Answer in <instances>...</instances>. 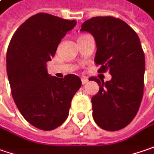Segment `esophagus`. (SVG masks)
<instances>
[{
  "mask_svg": "<svg viewBox=\"0 0 154 154\" xmlns=\"http://www.w3.org/2000/svg\"><path fill=\"white\" fill-rule=\"evenodd\" d=\"M88 79L87 78H81V83H82V85H84V84H86L87 82H88Z\"/></svg>",
  "mask_w": 154,
  "mask_h": 154,
  "instance_id": "esophagus-1",
  "label": "esophagus"
}]
</instances>
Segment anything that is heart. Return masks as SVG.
I'll list each match as a JSON object with an SVG mask.
<instances>
[{"mask_svg":"<svg viewBox=\"0 0 154 154\" xmlns=\"http://www.w3.org/2000/svg\"><path fill=\"white\" fill-rule=\"evenodd\" d=\"M84 36H85V35H81V36H80V37H79V39H80V38H82V37H84Z\"/></svg>","mask_w":154,"mask_h":154,"instance_id":"1","label":"heart"}]
</instances>
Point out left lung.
<instances>
[{
  "mask_svg": "<svg viewBox=\"0 0 154 154\" xmlns=\"http://www.w3.org/2000/svg\"><path fill=\"white\" fill-rule=\"evenodd\" d=\"M81 31L94 37V62L100 66L98 72L108 71L112 75L106 82L96 77L89 79L100 86L92 98L94 119L104 130L122 129L137 114L143 97L145 54L140 38L125 21L112 16L88 20Z\"/></svg>",
  "mask_w": 154,
  "mask_h": 154,
  "instance_id": "1",
  "label": "left lung"
}]
</instances>
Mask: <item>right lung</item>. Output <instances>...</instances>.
<instances>
[{"mask_svg": "<svg viewBox=\"0 0 154 154\" xmlns=\"http://www.w3.org/2000/svg\"><path fill=\"white\" fill-rule=\"evenodd\" d=\"M76 23L75 20L36 14L18 27L8 48L7 73L14 100L26 120L44 131L65 121L73 95L81 87L77 75L60 79L47 71V62Z\"/></svg>", "mask_w": 154, "mask_h": 154, "instance_id": "obj_1", "label": "right lung"}]
</instances>
